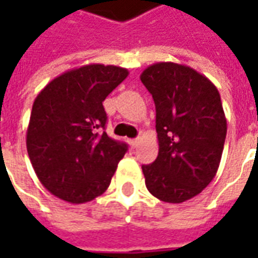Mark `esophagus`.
Listing matches in <instances>:
<instances>
[{
  "label": "esophagus",
  "mask_w": 258,
  "mask_h": 258,
  "mask_svg": "<svg viewBox=\"0 0 258 258\" xmlns=\"http://www.w3.org/2000/svg\"><path fill=\"white\" fill-rule=\"evenodd\" d=\"M128 144H130V146H131V148L134 149V148H137V146H138V144H140V138H134V140H130Z\"/></svg>",
  "instance_id": "1"
}]
</instances>
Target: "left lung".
I'll list each match as a JSON object with an SVG mask.
<instances>
[{
    "mask_svg": "<svg viewBox=\"0 0 258 258\" xmlns=\"http://www.w3.org/2000/svg\"><path fill=\"white\" fill-rule=\"evenodd\" d=\"M141 81L156 106L159 155L142 166L148 190L167 203L199 195L216 177L227 137L220 92L189 66L159 62Z\"/></svg>",
    "mask_w": 258,
    "mask_h": 258,
    "instance_id": "8db88e82",
    "label": "left lung"
}]
</instances>
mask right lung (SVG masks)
<instances>
[{
	"mask_svg": "<svg viewBox=\"0 0 258 258\" xmlns=\"http://www.w3.org/2000/svg\"><path fill=\"white\" fill-rule=\"evenodd\" d=\"M128 70L92 63L53 79L33 103L26 145L37 177L52 195L73 205L107 189L127 145L102 131V102Z\"/></svg>",
	"mask_w": 258,
	"mask_h": 258,
	"instance_id": "add662e5",
	"label": "right lung"
}]
</instances>
